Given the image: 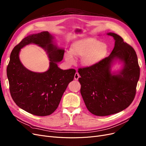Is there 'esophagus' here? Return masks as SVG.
Returning <instances> with one entry per match:
<instances>
[{
    "mask_svg": "<svg viewBox=\"0 0 146 146\" xmlns=\"http://www.w3.org/2000/svg\"><path fill=\"white\" fill-rule=\"evenodd\" d=\"M79 77H80V76H79V73H76L75 74H74V80H78L79 79Z\"/></svg>",
    "mask_w": 146,
    "mask_h": 146,
    "instance_id": "obj_1",
    "label": "esophagus"
}]
</instances>
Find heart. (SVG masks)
<instances>
[{
  "label": "heart",
  "instance_id": "1",
  "mask_svg": "<svg viewBox=\"0 0 146 146\" xmlns=\"http://www.w3.org/2000/svg\"><path fill=\"white\" fill-rule=\"evenodd\" d=\"M108 52V46L96 38H86L73 43L70 52H65L64 57L70 64L74 63L73 56H82L81 63L86 67H92L98 64L105 57Z\"/></svg>",
  "mask_w": 146,
  "mask_h": 146
}]
</instances>
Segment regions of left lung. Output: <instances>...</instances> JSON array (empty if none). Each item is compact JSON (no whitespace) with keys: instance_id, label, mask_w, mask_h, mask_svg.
<instances>
[{"instance_id":"obj_1","label":"left lung","mask_w":146,"mask_h":146,"mask_svg":"<svg viewBox=\"0 0 146 146\" xmlns=\"http://www.w3.org/2000/svg\"><path fill=\"white\" fill-rule=\"evenodd\" d=\"M115 40L110 55L94 66L79 68L80 93L87 109L97 116H107L123 111L133 101L140 67L134 48L118 35L108 33ZM116 60L123 63L117 72L111 67Z\"/></svg>"}]
</instances>
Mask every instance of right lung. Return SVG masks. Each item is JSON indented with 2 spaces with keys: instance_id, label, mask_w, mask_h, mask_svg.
Returning a JSON list of instances; mask_svg holds the SVG:
<instances>
[{
  "instance_id": "1",
  "label": "right lung",
  "mask_w": 146,
  "mask_h": 146,
  "mask_svg": "<svg viewBox=\"0 0 146 146\" xmlns=\"http://www.w3.org/2000/svg\"><path fill=\"white\" fill-rule=\"evenodd\" d=\"M48 31L31 34L24 38L11 52L7 67L9 90L13 101L19 108L37 116H47L54 112L68 83L76 73L74 69L62 70L57 63L63 58L64 50L54 44ZM29 43L40 46L50 58L49 70L38 73L29 71L20 62V49Z\"/></svg>"
}]
</instances>
